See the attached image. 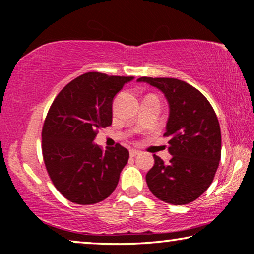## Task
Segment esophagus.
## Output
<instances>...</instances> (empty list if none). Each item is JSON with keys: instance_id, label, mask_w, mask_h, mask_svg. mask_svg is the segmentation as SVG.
<instances>
[{"instance_id": "1", "label": "esophagus", "mask_w": 254, "mask_h": 254, "mask_svg": "<svg viewBox=\"0 0 254 254\" xmlns=\"http://www.w3.org/2000/svg\"><path fill=\"white\" fill-rule=\"evenodd\" d=\"M140 153H141L140 150H136V149H131L130 150V156L131 157H135V156H137V154H140Z\"/></svg>"}]
</instances>
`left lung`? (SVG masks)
<instances>
[{"label": "left lung", "instance_id": "8db88e82", "mask_svg": "<svg viewBox=\"0 0 254 254\" xmlns=\"http://www.w3.org/2000/svg\"><path fill=\"white\" fill-rule=\"evenodd\" d=\"M165 95L169 117V163L153 154L154 165L145 176L152 194L165 203L185 205L204 194L221 160V128L216 114L203 94L177 78L141 77Z\"/></svg>", "mask_w": 254, "mask_h": 254}]
</instances>
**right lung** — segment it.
I'll return each mask as SVG.
<instances>
[{
	"label": "right lung",
	"instance_id": "add662e5",
	"mask_svg": "<svg viewBox=\"0 0 254 254\" xmlns=\"http://www.w3.org/2000/svg\"><path fill=\"white\" fill-rule=\"evenodd\" d=\"M134 77L86 72L62 89L42 127V156L55 187L79 205L96 204L117 188L128 151L117 144L105 151L94 143L112 124V104Z\"/></svg>",
	"mask_w": 254,
	"mask_h": 254
}]
</instances>
